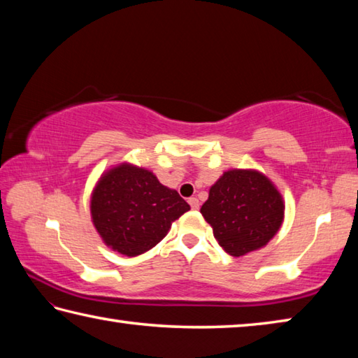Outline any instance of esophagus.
Returning a JSON list of instances; mask_svg holds the SVG:
<instances>
[{"label":"esophagus","instance_id":"esophagus-1","mask_svg":"<svg viewBox=\"0 0 358 358\" xmlns=\"http://www.w3.org/2000/svg\"><path fill=\"white\" fill-rule=\"evenodd\" d=\"M189 204H190V208L193 210H198L199 209V201H198V198H195V196L189 198Z\"/></svg>","mask_w":358,"mask_h":358}]
</instances>
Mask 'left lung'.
Returning a JSON list of instances; mask_svg holds the SVG:
<instances>
[{
    "label": "left lung",
    "mask_w": 358,
    "mask_h": 358,
    "mask_svg": "<svg viewBox=\"0 0 358 358\" xmlns=\"http://www.w3.org/2000/svg\"><path fill=\"white\" fill-rule=\"evenodd\" d=\"M201 214L224 252L243 256L277 234L285 215L278 190L264 174L231 169L210 187Z\"/></svg>",
    "instance_id": "left-lung-1"
}]
</instances>
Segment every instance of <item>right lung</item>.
Masks as SVG:
<instances>
[{
  "instance_id": "add662e5",
  "label": "right lung",
  "mask_w": 358,
  "mask_h": 358,
  "mask_svg": "<svg viewBox=\"0 0 358 358\" xmlns=\"http://www.w3.org/2000/svg\"><path fill=\"white\" fill-rule=\"evenodd\" d=\"M190 210L176 190L144 168L119 165L100 178L91 198L94 227L115 252L138 256L155 247Z\"/></svg>"
}]
</instances>
